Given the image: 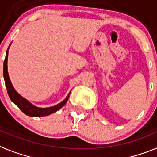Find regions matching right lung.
<instances>
[{"label": "right lung", "mask_w": 157, "mask_h": 157, "mask_svg": "<svg viewBox=\"0 0 157 157\" xmlns=\"http://www.w3.org/2000/svg\"><path fill=\"white\" fill-rule=\"evenodd\" d=\"M9 46H10V45H9ZM9 46H8V49H7L6 56H5V61H4L3 74H4V78H5V86H6L7 91H8V96H9V98H10L11 101H12L14 104H16L24 114L27 115V116H34H34L40 117V116H48V115L52 114L53 112L58 111L59 109H61L62 107L67 103V100H68L70 93H69L67 97L62 101L61 103L58 104L56 106L51 107V108L41 109V108H37V107H35L33 105H31L28 101L24 99L23 97H21V96L19 95V94L15 90V89H14V87L12 86V83H11L9 76H8V67H7V62H8V52Z\"/></svg>", "instance_id": "add662e5"}]
</instances>
